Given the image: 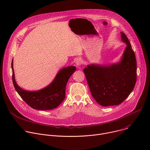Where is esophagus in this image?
<instances>
[{
    "instance_id": "obj_1",
    "label": "esophagus",
    "mask_w": 150,
    "mask_h": 150,
    "mask_svg": "<svg viewBox=\"0 0 150 150\" xmlns=\"http://www.w3.org/2000/svg\"><path fill=\"white\" fill-rule=\"evenodd\" d=\"M82 63V60L81 58H78L77 59V60H76V65L77 67H79L81 65V64Z\"/></svg>"
}]
</instances>
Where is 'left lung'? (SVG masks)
Masks as SVG:
<instances>
[{"label":"left lung","mask_w":150,"mask_h":150,"mask_svg":"<svg viewBox=\"0 0 150 150\" xmlns=\"http://www.w3.org/2000/svg\"><path fill=\"white\" fill-rule=\"evenodd\" d=\"M120 33L126 47L118 63L91 64L83 69L92 96L102 106L120 104L131 94L136 83L135 54L126 35Z\"/></svg>","instance_id":"left-lung-1"}]
</instances>
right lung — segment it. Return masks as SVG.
Instances as JSON below:
<instances>
[{"mask_svg":"<svg viewBox=\"0 0 150 150\" xmlns=\"http://www.w3.org/2000/svg\"><path fill=\"white\" fill-rule=\"evenodd\" d=\"M12 82L13 86L23 100L31 108L40 110H49L55 109L65 98L67 82L76 71L75 67H68L62 69L52 82L43 89L35 91H28L20 88L15 81L12 61Z\"/></svg>","mask_w":150,"mask_h":150,"instance_id":"1","label":"right lung"}]
</instances>
